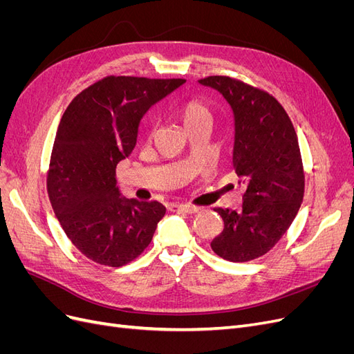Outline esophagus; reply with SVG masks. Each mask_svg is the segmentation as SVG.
I'll return each instance as SVG.
<instances>
[{"instance_id": "1", "label": "esophagus", "mask_w": 354, "mask_h": 354, "mask_svg": "<svg viewBox=\"0 0 354 354\" xmlns=\"http://www.w3.org/2000/svg\"><path fill=\"white\" fill-rule=\"evenodd\" d=\"M169 211L173 212H185V214H195L199 211L198 207L189 205V203H171Z\"/></svg>"}]
</instances>
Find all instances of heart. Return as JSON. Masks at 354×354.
I'll use <instances>...</instances> for the list:
<instances>
[{
	"label": "heart",
	"mask_w": 354,
	"mask_h": 354,
	"mask_svg": "<svg viewBox=\"0 0 354 354\" xmlns=\"http://www.w3.org/2000/svg\"><path fill=\"white\" fill-rule=\"evenodd\" d=\"M181 120H183V124L186 125L201 120H211V113L209 109L202 102L190 100L183 106V109H181Z\"/></svg>",
	"instance_id": "b5f03b06"
}]
</instances>
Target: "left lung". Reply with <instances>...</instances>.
Returning a JSON list of instances; mask_svg holds the SVG:
<instances>
[{"mask_svg": "<svg viewBox=\"0 0 354 354\" xmlns=\"http://www.w3.org/2000/svg\"><path fill=\"white\" fill-rule=\"evenodd\" d=\"M199 84L217 90L233 111V167L245 187L238 211L216 208L224 229L211 248L224 260L251 261L281 241L301 207L304 171L297 133L269 93L229 77Z\"/></svg>", "mask_w": 354, "mask_h": 354, "instance_id": "1", "label": "left lung"}]
</instances>
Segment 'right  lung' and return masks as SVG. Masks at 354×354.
<instances>
[{"mask_svg": "<svg viewBox=\"0 0 354 354\" xmlns=\"http://www.w3.org/2000/svg\"><path fill=\"white\" fill-rule=\"evenodd\" d=\"M185 82L106 77L81 91L63 113L47 192L63 230L87 259L121 267L151 243L167 209L156 201L121 196L115 169L131 155L145 113Z\"/></svg>", "mask_w": 354, "mask_h": 354, "instance_id": "obj_1", "label": "right lung"}]
</instances>
